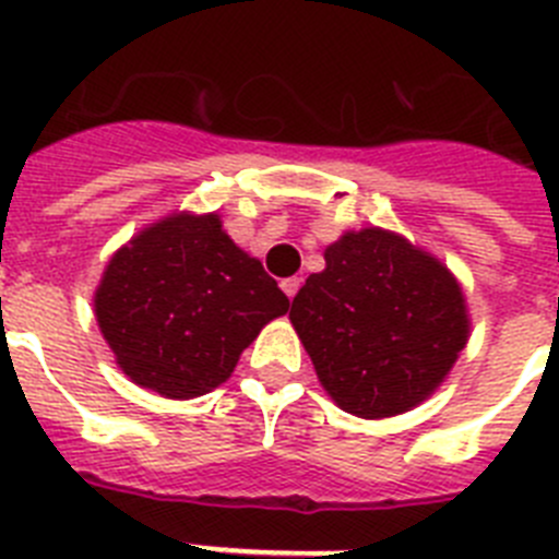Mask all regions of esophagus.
<instances>
[{
	"mask_svg": "<svg viewBox=\"0 0 559 559\" xmlns=\"http://www.w3.org/2000/svg\"><path fill=\"white\" fill-rule=\"evenodd\" d=\"M299 285H302V280H299V276H288V280H283L285 296H288V299H294L296 290H299Z\"/></svg>",
	"mask_w": 559,
	"mask_h": 559,
	"instance_id": "34e87169",
	"label": "esophagus"
}]
</instances>
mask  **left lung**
<instances>
[{"label": "left lung", "mask_w": 559, "mask_h": 559, "mask_svg": "<svg viewBox=\"0 0 559 559\" xmlns=\"http://www.w3.org/2000/svg\"><path fill=\"white\" fill-rule=\"evenodd\" d=\"M290 324L341 412L383 419L431 397L471 338L456 276L397 231L367 226L324 249Z\"/></svg>", "instance_id": "left-lung-1"}]
</instances>
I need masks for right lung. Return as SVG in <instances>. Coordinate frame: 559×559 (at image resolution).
Masks as SVG:
<instances>
[{
  "mask_svg": "<svg viewBox=\"0 0 559 559\" xmlns=\"http://www.w3.org/2000/svg\"><path fill=\"white\" fill-rule=\"evenodd\" d=\"M290 302L224 231L218 212H170L114 251L95 316L117 367L142 389L190 400L218 389Z\"/></svg>",
  "mask_w": 559,
  "mask_h": 559,
  "instance_id": "obj_1",
  "label": "right lung"
}]
</instances>
